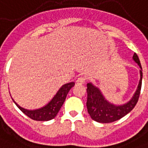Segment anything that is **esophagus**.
Masks as SVG:
<instances>
[{"mask_svg":"<svg viewBox=\"0 0 148 148\" xmlns=\"http://www.w3.org/2000/svg\"><path fill=\"white\" fill-rule=\"evenodd\" d=\"M85 82H86V77H85V76H81L76 81L77 84H84Z\"/></svg>","mask_w":148,"mask_h":148,"instance_id":"1","label":"esophagus"}]
</instances>
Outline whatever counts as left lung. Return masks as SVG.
Returning a JSON list of instances; mask_svg holds the SVG:
<instances>
[{
    "label": "left lung",
    "instance_id": "1",
    "mask_svg": "<svg viewBox=\"0 0 148 148\" xmlns=\"http://www.w3.org/2000/svg\"><path fill=\"white\" fill-rule=\"evenodd\" d=\"M133 60H135L136 63H138L140 67L142 69L140 62L136 53H134L133 55ZM140 72V80L137 90L134 94L132 99L129 103L122 106H114V105L109 103L104 99V97L102 96L99 88L94 87L91 83H88L87 85L86 106H87L88 112L90 114L91 118L93 119L94 121H98V122L110 123V122H113L121 119L122 117L126 115L127 114L130 113L137 103L140 94L143 73L141 70Z\"/></svg>",
    "mask_w": 148,
    "mask_h": 148
}]
</instances>
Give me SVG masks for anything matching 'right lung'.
<instances>
[{
	"label": "right lung",
	"mask_w": 148,
	"mask_h": 148,
	"mask_svg": "<svg viewBox=\"0 0 148 148\" xmlns=\"http://www.w3.org/2000/svg\"><path fill=\"white\" fill-rule=\"evenodd\" d=\"M75 83L74 82H72L67 83L63 85L60 90L58 91L56 95L54 96V98L52 99V101L49 103L45 106L44 108L38 109L34 110H28L21 108L20 106H18L16 103H15L16 106L19 108V110H21L23 113H24L27 116H28L29 119L35 120V121H49L51 119H54L56 116L59 110L63 104V103L65 101L66 97L67 96V93L69 91Z\"/></svg>",
	"instance_id": "right-lung-1"
}]
</instances>
